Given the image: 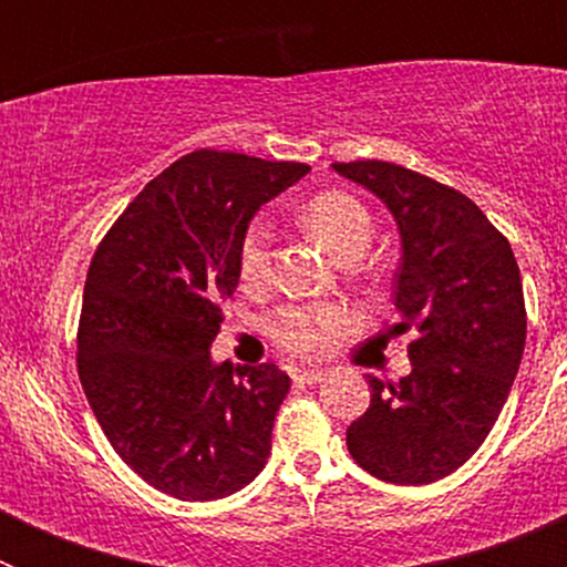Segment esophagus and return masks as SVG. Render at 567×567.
Masks as SVG:
<instances>
[{"label": "esophagus", "mask_w": 567, "mask_h": 567, "mask_svg": "<svg viewBox=\"0 0 567 567\" xmlns=\"http://www.w3.org/2000/svg\"><path fill=\"white\" fill-rule=\"evenodd\" d=\"M295 380H298V383L315 385V383H323V380H327V372H323V369H303V372L295 374Z\"/></svg>", "instance_id": "34e87169"}]
</instances>
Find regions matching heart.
Listing matches in <instances>:
<instances>
[{
	"label": "heart",
	"instance_id": "obj_1",
	"mask_svg": "<svg viewBox=\"0 0 567 567\" xmlns=\"http://www.w3.org/2000/svg\"><path fill=\"white\" fill-rule=\"evenodd\" d=\"M300 224L309 229L320 247L332 258H349L363 255L372 240V215L363 204L349 193H320L309 198L298 213ZM269 267H272V229L264 218H255L247 227L238 247V278L247 289H258L267 284ZM343 323V312L329 303L318 307H289L278 312L269 323V334L280 349L292 354L327 352L334 332Z\"/></svg>",
	"mask_w": 567,
	"mask_h": 567
}]
</instances>
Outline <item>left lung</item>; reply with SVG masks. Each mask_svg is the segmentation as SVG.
<instances>
[{
  "instance_id": "1",
  "label": "left lung",
  "mask_w": 567,
  "mask_h": 567,
  "mask_svg": "<svg viewBox=\"0 0 567 567\" xmlns=\"http://www.w3.org/2000/svg\"><path fill=\"white\" fill-rule=\"evenodd\" d=\"M332 167L380 198L398 224V323L389 334H414L412 372L398 385L369 374L372 403L346 429V445L385 483H434L483 445L517 378L525 349L517 258L457 189L389 162Z\"/></svg>"
}]
</instances>
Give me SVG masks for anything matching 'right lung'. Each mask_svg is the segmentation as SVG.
Here are the masks:
<instances>
[{"label":"right lung","instance_id":"1","mask_svg":"<svg viewBox=\"0 0 567 567\" xmlns=\"http://www.w3.org/2000/svg\"><path fill=\"white\" fill-rule=\"evenodd\" d=\"M309 173L198 150L164 169L99 244L84 284L79 378L115 454L153 488L207 503L258 477L289 392L275 363H215L221 300L249 221Z\"/></svg>","mask_w":567,"mask_h":567}]
</instances>
